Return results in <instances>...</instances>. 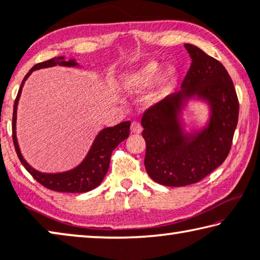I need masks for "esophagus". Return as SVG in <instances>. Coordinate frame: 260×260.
<instances>
[{
    "instance_id": "1",
    "label": "esophagus",
    "mask_w": 260,
    "mask_h": 260,
    "mask_svg": "<svg viewBox=\"0 0 260 260\" xmlns=\"http://www.w3.org/2000/svg\"><path fill=\"white\" fill-rule=\"evenodd\" d=\"M142 132V126L140 125V122L138 121H133L131 125V133L133 134H140Z\"/></svg>"
}]
</instances>
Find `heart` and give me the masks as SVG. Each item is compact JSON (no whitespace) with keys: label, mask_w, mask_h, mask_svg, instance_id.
Returning a JSON list of instances; mask_svg holds the SVG:
<instances>
[{"label":"heart","mask_w":260,"mask_h":260,"mask_svg":"<svg viewBox=\"0 0 260 260\" xmlns=\"http://www.w3.org/2000/svg\"><path fill=\"white\" fill-rule=\"evenodd\" d=\"M162 65L157 61H149L142 68L135 70V71L128 73L121 79V88L126 92H140L148 88L156 81L158 75H160ZM177 69L175 67H169L165 70L160 77V83L153 94V99L157 100L164 96L169 91L173 83H175L177 78Z\"/></svg>","instance_id":"obj_1"}]
</instances>
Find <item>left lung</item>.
Wrapping results in <instances>:
<instances>
[{
    "instance_id": "1",
    "label": "left lung",
    "mask_w": 260,
    "mask_h": 260,
    "mask_svg": "<svg viewBox=\"0 0 260 260\" xmlns=\"http://www.w3.org/2000/svg\"><path fill=\"white\" fill-rule=\"evenodd\" d=\"M184 48L191 65L182 90L149 107L141 119L147 174L167 187L197 183L219 167L230 152L238 122V98L225 68L195 45ZM193 98L208 104L211 115L207 125L188 134L181 111Z\"/></svg>"
}]
</instances>
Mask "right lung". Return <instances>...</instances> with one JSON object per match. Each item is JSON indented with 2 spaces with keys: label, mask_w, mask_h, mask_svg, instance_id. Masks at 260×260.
Listing matches in <instances>:
<instances>
[{
  "label": "right lung",
  "mask_w": 260,
  "mask_h": 260,
  "mask_svg": "<svg viewBox=\"0 0 260 260\" xmlns=\"http://www.w3.org/2000/svg\"><path fill=\"white\" fill-rule=\"evenodd\" d=\"M59 65V67L67 68H76L79 67L76 59L65 60L64 57H53L51 59L42 61L31 68L30 71L26 73L24 79L22 80L21 87H19L16 99L14 104V113H13V141L15 145L17 156L24 168L31 174V176L36 180L38 183L44 185L50 190H55L59 192H86L92 189L98 187L105 177L108 167H110V160L112 152L115 149L120 142H122L129 135V121H123L118 123L117 126L107 127L102 129L96 135L94 141L88 153L81 164L77 166L76 168L70 169L68 172L63 173H41L25 161L19 149L17 137H16V119H17V106L18 100L21 96L23 85L25 80L35 70L52 68Z\"/></svg>",
  "instance_id": "right-lung-1"
}]
</instances>
